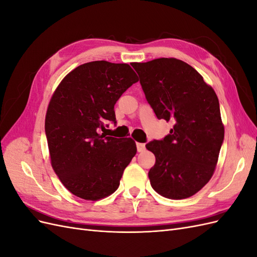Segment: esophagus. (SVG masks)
Returning <instances> with one entry per match:
<instances>
[{
    "instance_id": "1",
    "label": "esophagus",
    "mask_w": 257,
    "mask_h": 257,
    "mask_svg": "<svg viewBox=\"0 0 257 257\" xmlns=\"http://www.w3.org/2000/svg\"><path fill=\"white\" fill-rule=\"evenodd\" d=\"M136 147H137V151H138V152H144V151L146 150V145H145V144L137 143Z\"/></svg>"
}]
</instances>
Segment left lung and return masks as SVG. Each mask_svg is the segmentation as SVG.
Instances as JSON below:
<instances>
[{
  "label": "left lung",
  "mask_w": 257,
  "mask_h": 257,
  "mask_svg": "<svg viewBox=\"0 0 257 257\" xmlns=\"http://www.w3.org/2000/svg\"><path fill=\"white\" fill-rule=\"evenodd\" d=\"M158 119L173 120L162 141L148 143L155 155L149 179L153 190L170 199L191 197L211 179L224 141L219 99L201 75L174 58L132 63Z\"/></svg>",
  "instance_id": "left-lung-1"
}]
</instances>
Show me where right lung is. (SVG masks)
I'll list each match as a JSON object with an SVG mask.
<instances>
[{
  "mask_svg": "<svg viewBox=\"0 0 257 257\" xmlns=\"http://www.w3.org/2000/svg\"><path fill=\"white\" fill-rule=\"evenodd\" d=\"M138 77L128 64L94 61L79 65L58 85L46 113L45 132L51 165L75 196L102 199L119 188L136 154L132 138L98 134L115 123L114 104Z\"/></svg>",
  "mask_w": 257,
  "mask_h": 257,
  "instance_id": "add662e5",
  "label": "right lung"
}]
</instances>
